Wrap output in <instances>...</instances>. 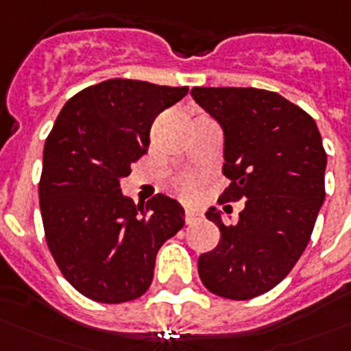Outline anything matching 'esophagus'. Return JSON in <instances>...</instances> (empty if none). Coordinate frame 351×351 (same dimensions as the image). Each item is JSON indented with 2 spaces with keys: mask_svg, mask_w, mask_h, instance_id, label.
<instances>
[{
  "mask_svg": "<svg viewBox=\"0 0 351 351\" xmlns=\"http://www.w3.org/2000/svg\"><path fill=\"white\" fill-rule=\"evenodd\" d=\"M204 219L202 211H198L195 208H186V222L187 224H197Z\"/></svg>",
  "mask_w": 351,
  "mask_h": 351,
  "instance_id": "1",
  "label": "esophagus"
}]
</instances>
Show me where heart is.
I'll list each match as a JSON object with an SVG mask.
<instances>
[{
  "label": "heart",
  "instance_id": "heart-1",
  "mask_svg": "<svg viewBox=\"0 0 351 351\" xmlns=\"http://www.w3.org/2000/svg\"><path fill=\"white\" fill-rule=\"evenodd\" d=\"M176 189L182 193V195H187V193H191L193 189V180L189 176H182L176 180Z\"/></svg>",
  "mask_w": 351,
  "mask_h": 351
}]
</instances>
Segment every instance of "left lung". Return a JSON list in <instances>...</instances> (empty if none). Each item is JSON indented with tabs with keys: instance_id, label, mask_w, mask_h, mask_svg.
Here are the masks:
<instances>
[{
	"instance_id": "obj_1",
	"label": "left lung",
	"mask_w": 351,
	"mask_h": 351,
	"mask_svg": "<svg viewBox=\"0 0 351 351\" xmlns=\"http://www.w3.org/2000/svg\"><path fill=\"white\" fill-rule=\"evenodd\" d=\"M191 96L224 132L222 173L231 182L219 202L244 200L234 226L208 209L220 242L200 255L198 275L219 297L253 299L286 278L310 242L326 197L321 132L308 112L271 90L195 87Z\"/></svg>"
}]
</instances>
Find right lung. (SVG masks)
Segmentation results:
<instances>
[{"label": "right lung", "instance_id": "1", "mask_svg": "<svg viewBox=\"0 0 351 351\" xmlns=\"http://www.w3.org/2000/svg\"><path fill=\"white\" fill-rule=\"evenodd\" d=\"M187 90L107 80L74 95L47 136L40 180L47 245L63 277L96 302L142 297L158 250L184 228L176 200L156 195L136 206L120 180L149 149L154 118Z\"/></svg>", "mask_w": 351, "mask_h": 351}]
</instances>
